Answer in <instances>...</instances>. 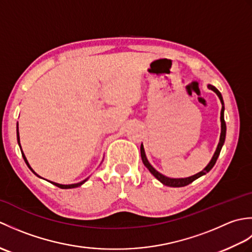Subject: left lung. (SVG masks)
<instances>
[{"label":"left lung","instance_id":"obj_1","mask_svg":"<svg viewBox=\"0 0 252 252\" xmlns=\"http://www.w3.org/2000/svg\"><path fill=\"white\" fill-rule=\"evenodd\" d=\"M208 88L210 89V90H212L213 92L217 93V95L219 96V98H220L221 103H222V110H221V136H220V142H219V145L217 147V151H216L215 155H213L211 161L209 162V164L207 165L205 169L201 171V172L197 173V174L192 175V176H189V178H186V179H170V178H167V176H164L161 173H159L158 171H156L152 167L151 163L148 162V160H147V158L145 156L144 147H143V145H141V157H142L144 165H145V167L149 170V172H151L155 176V178H156L158 181L161 182V183L164 184V185L170 186V187H183V186L189 185V184L191 183V182H194L198 178H200V176H202L203 174L208 173L209 171H210L213 168V165H215L216 162H217L218 157H219V155H220V152H221L222 146H223V144H224V141H225V134H226V125H225V120H224V103H223L222 95H221L220 92H219V90L217 88H215V87H213V85H210V84L208 85Z\"/></svg>","mask_w":252,"mask_h":252}]
</instances>
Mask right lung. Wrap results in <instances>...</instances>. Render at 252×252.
<instances>
[{
  "label": "right lung",
  "mask_w": 252,
  "mask_h": 252,
  "mask_svg": "<svg viewBox=\"0 0 252 252\" xmlns=\"http://www.w3.org/2000/svg\"><path fill=\"white\" fill-rule=\"evenodd\" d=\"M17 141H18V144H19V146H20V143H19V132H18V123H17ZM21 154H23V157H24V160H25V162L27 163V165H28V167L31 169V167L29 165V163H28V161H27V159H26V156H25V154L23 153V151H21ZM31 171L32 172H33L35 175H37L33 170L31 169ZM39 176V175H37ZM87 180L88 179H85L84 181H82V182H80V183H77V184H70V185H62V184H58V183H55V182H51L52 184H54V185H56L57 187H60V189H74V187H78V186H80V185H82L84 182H87Z\"/></svg>",
  "instance_id": "obj_1"
}]
</instances>
